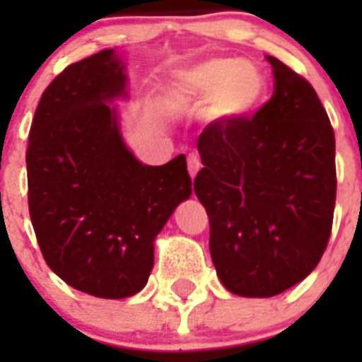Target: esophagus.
<instances>
[{
  "label": "esophagus",
  "mask_w": 362,
  "mask_h": 362,
  "mask_svg": "<svg viewBox=\"0 0 362 362\" xmlns=\"http://www.w3.org/2000/svg\"><path fill=\"white\" fill-rule=\"evenodd\" d=\"M187 163H188V174H190V177L194 179V177H196L197 172H199V168H201L199 156H197V153H190V156H188Z\"/></svg>",
  "instance_id": "esophagus-1"
}]
</instances>
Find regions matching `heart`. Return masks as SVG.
<instances>
[{
    "label": "heart",
    "instance_id": "1",
    "mask_svg": "<svg viewBox=\"0 0 362 362\" xmlns=\"http://www.w3.org/2000/svg\"><path fill=\"white\" fill-rule=\"evenodd\" d=\"M172 98L196 107L210 103V114L221 123L252 117L267 98V78L257 65L235 57H214L179 70Z\"/></svg>",
    "mask_w": 362,
    "mask_h": 362
}]
</instances>
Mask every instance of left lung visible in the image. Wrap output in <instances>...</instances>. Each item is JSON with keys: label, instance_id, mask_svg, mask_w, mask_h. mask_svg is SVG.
Instances as JSON below:
<instances>
[{"label": "left lung", "instance_id": "obj_1", "mask_svg": "<svg viewBox=\"0 0 362 362\" xmlns=\"http://www.w3.org/2000/svg\"><path fill=\"white\" fill-rule=\"evenodd\" d=\"M274 95L254 119L209 124L194 181L210 219L217 277L241 297H272L321 261L335 209V137L313 86L267 56Z\"/></svg>", "mask_w": 362, "mask_h": 362}]
</instances>
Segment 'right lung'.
Returning <instances> with one entry per match:
<instances>
[{
  "mask_svg": "<svg viewBox=\"0 0 362 362\" xmlns=\"http://www.w3.org/2000/svg\"><path fill=\"white\" fill-rule=\"evenodd\" d=\"M123 59L101 50L43 92L27 148L28 210L56 276L101 299L141 292L153 241L192 194L183 153L143 165L124 145L114 99H127Z\"/></svg>",
  "mask_w": 362,
  "mask_h": 362,
  "instance_id": "obj_1",
  "label": "right lung"
}]
</instances>
